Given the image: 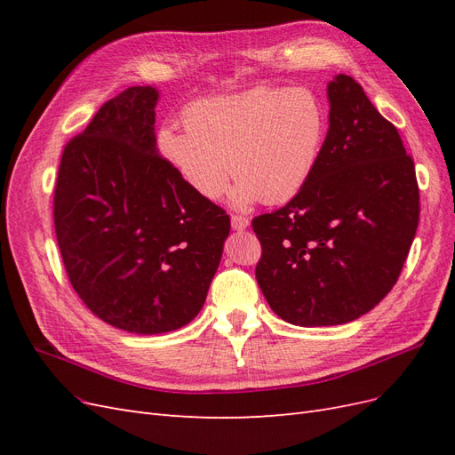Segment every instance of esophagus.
<instances>
[{
	"label": "esophagus",
	"instance_id": "obj_1",
	"mask_svg": "<svg viewBox=\"0 0 455 455\" xmlns=\"http://www.w3.org/2000/svg\"><path fill=\"white\" fill-rule=\"evenodd\" d=\"M249 218H244V216H241V214H231V228L235 229V231H243V229H246L249 228Z\"/></svg>",
	"mask_w": 455,
	"mask_h": 455
}]
</instances>
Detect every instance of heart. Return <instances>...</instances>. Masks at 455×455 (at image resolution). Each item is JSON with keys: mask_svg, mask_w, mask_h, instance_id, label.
<instances>
[{"mask_svg": "<svg viewBox=\"0 0 455 455\" xmlns=\"http://www.w3.org/2000/svg\"><path fill=\"white\" fill-rule=\"evenodd\" d=\"M184 125L163 127L157 149L199 197H222L231 172L239 180V203L279 204L309 182L324 144L326 112L307 89L258 87L194 102Z\"/></svg>", "mask_w": 455, "mask_h": 455, "instance_id": "heart-1", "label": "heart"}]
</instances>
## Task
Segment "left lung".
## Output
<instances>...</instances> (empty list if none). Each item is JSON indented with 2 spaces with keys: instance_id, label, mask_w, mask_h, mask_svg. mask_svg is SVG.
<instances>
[{
  "instance_id": "8db88e82",
  "label": "left lung",
  "mask_w": 455,
  "mask_h": 455,
  "mask_svg": "<svg viewBox=\"0 0 455 455\" xmlns=\"http://www.w3.org/2000/svg\"><path fill=\"white\" fill-rule=\"evenodd\" d=\"M319 163L283 209L259 214L256 281L298 326L359 319L389 294L419 222L416 167L401 134L346 74L328 84Z\"/></svg>"
}]
</instances>
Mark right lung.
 <instances>
[{"label":"right lung","instance_id":"1","mask_svg":"<svg viewBox=\"0 0 455 455\" xmlns=\"http://www.w3.org/2000/svg\"><path fill=\"white\" fill-rule=\"evenodd\" d=\"M154 87L108 100L62 151L52 216L84 304L116 328L163 334L201 311L229 235L222 206L199 197L157 154Z\"/></svg>","mask_w":455,"mask_h":455}]
</instances>
